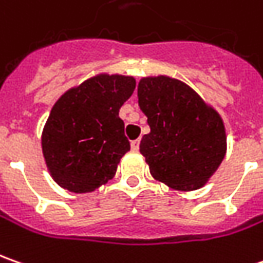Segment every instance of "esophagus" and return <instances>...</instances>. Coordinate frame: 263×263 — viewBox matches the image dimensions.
I'll list each match as a JSON object with an SVG mask.
<instances>
[{
	"mask_svg": "<svg viewBox=\"0 0 263 263\" xmlns=\"http://www.w3.org/2000/svg\"><path fill=\"white\" fill-rule=\"evenodd\" d=\"M131 148L132 149H138L140 148V140H134L131 142Z\"/></svg>",
	"mask_w": 263,
	"mask_h": 263,
	"instance_id": "34e87169",
	"label": "esophagus"
}]
</instances>
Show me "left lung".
<instances>
[{"label": "left lung", "mask_w": 263, "mask_h": 263, "mask_svg": "<svg viewBox=\"0 0 263 263\" xmlns=\"http://www.w3.org/2000/svg\"><path fill=\"white\" fill-rule=\"evenodd\" d=\"M138 103L151 129L140 144L151 175L179 191L201 187L226 154L221 118L191 87L168 77L142 78Z\"/></svg>", "instance_id": "obj_1"}]
</instances>
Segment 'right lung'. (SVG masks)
<instances>
[{"label": "right lung", "mask_w": 263, "mask_h": 263, "mask_svg": "<svg viewBox=\"0 0 263 263\" xmlns=\"http://www.w3.org/2000/svg\"><path fill=\"white\" fill-rule=\"evenodd\" d=\"M135 88L123 76H97L59 99L42 135L53 180L69 192H91L116 173L131 145L119 109Z\"/></svg>", "instance_id": "add662e5"}]
</instances>
